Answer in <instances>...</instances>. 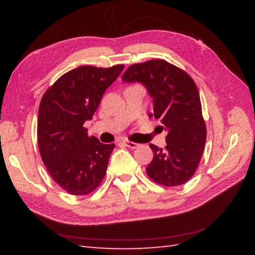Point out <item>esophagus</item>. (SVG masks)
Wrapping results in <instances>:
<instances>
[{"label": "esophagus", "mask_w": 255, "mask_h": 255, "mask_svg": "<svg viewBox=\"0 0 255 255\" xmlns=\"http://www.w3.org/2000/svg\"><path fill=\"white\" fill-rule=\"evenodd\" d=\"M124 144L126 145V147H128V148H130V149H136V148H138V143H136V142H132V141H124Z\"/></svg>", "instance_id": "esophagus-1"}]
</instances>
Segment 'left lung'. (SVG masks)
Returning <instances> with one entry per match:
<instances>
[{
    "instance_id": "1",
    "label": "left lung",
    "mask_w": 255,
    "mask_h": 255,
    "mask_svg": "<svg viewBox=\"0 0 255 255\" xmlns=\"http://www.w3.org/2000/svg\"><path fill=\"white\" fill-rule=\"evenodd\" d=\"M122 80L141 83L153 100V115L167 132L164 149L150 144L153 159L148 164L151 180L176 186L191 178L202 159L206 125L197 86L189 75L165 60H149L129 67Z\"/></svg>"
}]
</instances>
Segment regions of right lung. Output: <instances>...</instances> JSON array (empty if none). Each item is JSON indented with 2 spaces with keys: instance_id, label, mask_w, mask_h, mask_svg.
<instances>
[{
  "instance_id": "right-lung-1",
  "label": "right lung",
  "mask_w": 255,
  "mask_h": 255,
  "mask_svg": "<svg viewBox=\"0 0 255 255\" xmlns=\"http://www.w3.org/2000/svg\"><path fill=\"white\" fill-rule=\"evenodd\" d=\"M124 68L79 67L59 78L42 96L37 125L40 155L52 180L70 194L93 192L105 176L115 144L89 137L84 123L91 121Z\"/></svg>"
}]
</instances>
